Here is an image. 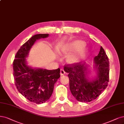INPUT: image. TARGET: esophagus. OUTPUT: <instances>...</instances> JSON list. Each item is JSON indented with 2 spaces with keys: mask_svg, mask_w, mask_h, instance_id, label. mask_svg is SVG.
Segmentation results:
<instances>
[{
  "mask_svg": "<svg viewBox=\"0 0 124 124\" xmlns=\"http://www.w3.org/2000/svg\"><path fill=\"white\" fill-rule=\"evenodd\" d=\"M60 74H61V75H63L65 74V70H64L63 69H61L60 71Z\"/></svg>",
  "mask_w": 124,
  "mask_h": 124,
  "instance_id": "34e87169",
  "label": "esophagus"
}]
</instances>
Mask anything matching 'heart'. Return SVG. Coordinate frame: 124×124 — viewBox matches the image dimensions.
<instances>
[{"mask_svg": "<svg viewBox=\"0 0 124 124\" xmlns=\"http://www.w3.org/2000/svg\"><path fill=\"white\" fill-rule=\"evenodd\" d=\"M85 42L83 41L77 40L71 44L66 50V52H72L77 50L74 53H72L68 57L67 61L70 63L78 62L82 57L85 52Z\"/></svg>", "mask_w": 124, "mask_h": 124, "instance_id": "heart-1", "label": "heart"}]
</instances>
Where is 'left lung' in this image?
Returning a JSON list of instances; mask_svg holds the SVG:
<instances>
[{"instance_id": "1", "label": "left lung", "mask_w": 124, "mask_h": 124, "mask_svg": "<svg viewBox=\"0 0 124 124\" xmlns=\"http://www.w3.org/2000/svg\"><path fill=\"white\" fill-rule=\"evenodd\" d=\"M97 77L92 80L87 78L89 71L85 63H74L64 66L69 78L72 94L79 101L90 102L95 100L108 86L109 79V62L101 46L100 52L93 59Z\"/></svg>"}]
</instances>
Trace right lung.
<instances>
[{"label": "right lung", "mask_w": 124, "mask_h": 124, "mask_svg": "<svg viewBox=\"0 0 124 124\" xmlns=\"http://www.w3.org/2000/svg\"><path fill=\"white\" fill-rule=\"evenodd\" d=\"M48 36V34L33 36L21 46L13 63L14 82L18 91L29 101L37 104L45 103L52 95L54 84L61 76L60 69H33L27 65L25 58L37 40Z\"/></svg>", "instance_id": "obj_1"}]
</instances>
